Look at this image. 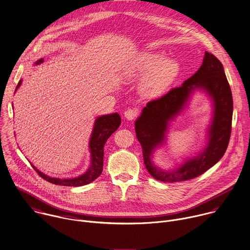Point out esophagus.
Listing matches in <instances>:
<instances>
[{"label": "esophagus", "mask_w": 250, "mask_h": 250, "mask_svg": "<svg viewBox=\"0 0 250 250\" xmlns=\"http://www.w3.org/2000/svg\"><path fill=\"white\" fill-rule=\"evenodd\" d=\"M125 118L127 120V121H133L135 119V117L137 116V112L136 110L134 109H127L125 112Z\"/></svg>", "instance_id": "34e87169"}]
</instances>
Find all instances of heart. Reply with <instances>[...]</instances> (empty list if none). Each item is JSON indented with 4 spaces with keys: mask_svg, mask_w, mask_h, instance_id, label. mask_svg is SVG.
<instances>
[{
    "mask_svg": "<svg viewBox=\"0 0 250 250\" xmlns=\"http://www.w3.org/2000/svg\"><path fill=\"white\" fill-rule=\"evenodd\" d=\"M180 63L173 59H165L157 52H141L134 56L124 69L125 80L142 82L140 90L148 98H159L172 85L180 72Z\"/></svg>",
    "mask_w": 250,
    "mask_h": 250,
    "instance_id": "b5f03b06",
    "label": "heart"
}]
</instances>
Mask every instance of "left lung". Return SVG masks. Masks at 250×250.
<instances>
[{"label":"left lung","mask_w":250,"mask_h":250,"mask_svg":"<svg viewBox=\"0 0 250 250\" xmlns=\"http://www.w3.org/2000/svg\"><path fill=\"white\" fill-rule=\"evenodd\" d=\"M202 92L211 100L212 118L207 131L203 149L193 157H188L174 169L165 170L152 162V154L167 141L170 123L187 106L192 95ZM232 96L221 62L205 52L202 65L182 86L172 89L165 96L147 103L135 121V133L141 144L144 164L149 174L165 183L184 182L194 179L224 156L230 136Z\"/></svg>","instance_id":"1"}]
</instances>
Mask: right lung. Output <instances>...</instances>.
I'll return each mask as SVG.
<instances>
[{
  "label": "right lung",
  "mask_w": 250,
  "mask_h": 250,
  "mask_svg": "<svg viewBox=\"0 0 250 250\" xmlns=\"http://www.w3.org/2000/svg\"><path fill=\"white\" fill-rule=\"evenodd\" d=\"M44 62L43 59L38 60L35 64H40ZM22 80H20L17 86L16 91L21 85ZM121 125V116L118 113L103 115L98 117L94 122L93 130L89 140V152H90V163L88 169L82 175L69 178V179H60V178H52L41 171H39L35 166L31 164L34 170L38 173V175L43 178L45 181L52 183L54 185L65 186V187H81L85 186L96 180L103 171V158H104V146L108 138L118 129Z\"/></svg>",
  "instance_id": "right-lung-1"
}]
</instances>
